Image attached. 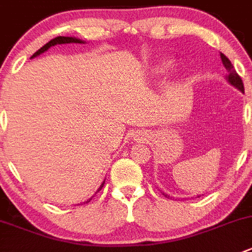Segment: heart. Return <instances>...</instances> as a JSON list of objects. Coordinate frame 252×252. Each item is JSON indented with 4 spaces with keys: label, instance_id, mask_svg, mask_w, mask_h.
<instances>
[{
    "label": "heart",
    "instance_id": "heart-1",
    "mask_svg": "<svg viewBox=\"0 0 252 252\" xmlns=\"http://www.w3.org/2000/svg\"><path fill=\"white\" fill-rule=\"evenodd\" d=\"M173 66V63L171 61H160L159 63H157L153 68V73L156 75H166L169 70Z\"/></svg>",
    "mask_w": 252,
    "mask_h": 252
}]
</instances>
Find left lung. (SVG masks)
I'll return each instance as SVG.
<instances>
[{
    "label": "left lung",
    "instance_id": "left-lung-1",
    "mask_svg": "<svg viewBox=\"0 0 252 252\" xmlns=\"http://www.w3.org/2000/svg\"><path fill=\"white\" fill-rule=\"evenodd\" d=\"M220 58H221L222 64H224V66L226 68V70H227V74H226V76H225V79H226V80L229 81L232 86H235V88L239 89L241 93H244L243 80H241V78L239 76V74L235 71V69H234V66H232L231 62H230L229 59H227L226 57L222 54V53H220ZM162 194H163L164 196H167V198H169L168 194L163 193V191H162ZM198 196H200V195H198Z\"/></svg>",
    "mask_w": 252,
    "mask_h": 252
}]
</instances>
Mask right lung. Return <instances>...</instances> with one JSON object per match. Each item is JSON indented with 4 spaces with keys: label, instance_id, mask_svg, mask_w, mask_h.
Wrapping results in <instances>:
<instances>
[{
    "label": "right lung",
    "instance_id": "obj_1",
    "mask_svg": "<svg viewBox=\"0 0 252 252\" xmlns=\"http://www.w3.org/2000/svg\"><path fill=\"white\" fill-rule=\"evenodd\" d=\"M66 43H84V42H83V40L78 39V38H75V37H57V38H54V39L49 40V42H48L47 44L43 45V47L40 48V49H38L37 52H35L34 54H33V56L31 57V58H35V57L39 56V54H42V53L47 52V50L49 49L50 47H54V45H57V44H66ZM104 184H105V181L102 182L101 186H100V188L97 189V191L101 190V188H102V187H104ZM97 191H96V193H97ZM92 199H93V196H92V198H89L88 200H85V202H84L83 204H88V203L90 202V200H92Z\"/></svg>",
    "mask_w": 252,
    "mask_h": 252
}]
</instances>
